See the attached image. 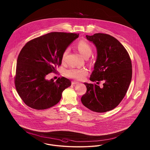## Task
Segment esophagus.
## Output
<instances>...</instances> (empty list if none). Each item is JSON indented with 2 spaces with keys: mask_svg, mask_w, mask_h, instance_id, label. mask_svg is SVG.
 Here are the masks:
<instances>
[{
  "mask_svg": "<svg viewBox=\"0 0 150 150\" xmlns=\"http://www.w3.org/2000/svg\"><path fill=\"white\" fill-rule=\"evenodd\" d=\"M77 84H78V82H77V81H72V85H73V86Z\"/></svg>",
  "mask_w": 150,
  "mask_h": 150,
  "instance_id": "esophagus-1",
  "label": "esophagus"
}]
</instances>
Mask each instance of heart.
<instances>
[{
    "label": "heart",
    "mask_w": 150,
    "mask_h": 150,
    "mask_svg": "<svg viewBox=\"0 0 150 150\" xmlns=\"http://www.w3.org/2000/svg\"><path fill=\"white\" fill-rule=\"evenodd\" d=\"M77 47L80 54L84 57L88 58L91 56L92 52V49L91 46L87 43L86 41L81 40L79 42ZM70 51V48H67L64 52H63L62 59L64 60V58L66 55L68 54ZM87 70L85 69H79V68H74L71 67L67 70H66L64 74L65 75L70 78L75 79L77 80H80L84 78L87 74Z\"/></svg>",
    "instance_id": "b5f03b06"
}]
</instances>
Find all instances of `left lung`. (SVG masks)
<instances>
[{"label":"left lung","instance_id":"8db88e82","mask_svg":"<svg viewBox=\"0 0 150 150\" xmlns=\"http://www.w3.org/2000/svg\"><path fill=\"white\" fill-rule=\"evenodd\" d=\"M97 49V59L90 80L103 82L102 87L84 83L86 92L81 100L83 105L96 112L112 110L120 103L128 91L132 76L128 53L116 38L97 33L86 35Z\"/></svg>","mask_w":150,"mask_h":150}]
</instances>
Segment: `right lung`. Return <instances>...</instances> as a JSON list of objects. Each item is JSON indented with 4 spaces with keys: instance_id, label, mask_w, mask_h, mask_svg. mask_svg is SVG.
Masks as SVG:
<instances>
[{
    "instance_id": "right-lung-1",
    "label": "right lung",
    "mask_w": 150,
    "mask_h": 150,
    "mask_svg": "<svg viewBox=\"0 0 150 150\" xmlns=\"http://www.w3.org/2000/svg\"><path fill=\"white\" fill-rule=\"evenodd\" d=\"M79 37L78 34L53 32L34 39L22 48L17 61L14 83L24 103L36 110L57 104L64 89L71 84L64 77L56 81L46 76L56 71L64 50Z\"/></svg>"
}]
</instances>
